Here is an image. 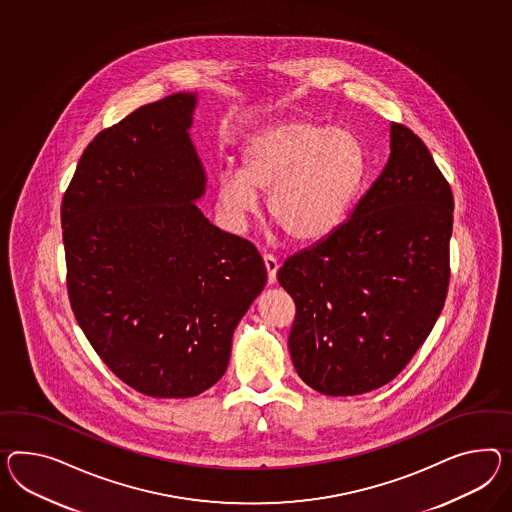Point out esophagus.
Listing matches in <instances>:
<instances>
[{
    "label": "esophagus",
    "instance_id": "obj_1",
    "mask_svg": "<svg viewBox=\"0 0 512 512\" xmlns=\"http://www.w3.org/2000/svg\"><path fill=\"white\" fill-rule=\"evenodd\" d=\"M263 263H265V269H267V282H269V284H275L276 271H278V262H276L275 256L263 254Z\"/></svg>",
    "mask_w": 512,
    "mask_h": 512
}]
</instances>
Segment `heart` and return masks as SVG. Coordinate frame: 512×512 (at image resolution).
Wrapping results in <instances>:
<instances>
[{"label":"heart","mask_w":512,"mask_h":512,"mask_svg":"<svg viewBox=\"0 0 512 512\" xmlns=\"http://www.w3.org/2000/svg\"><path fill=\"white\" fill-rule=\"evenodd\" d=\"M364 174V152L353 133L314 120H284L256 133L243 150L241 171L219 176L217 202L241 226L267 193L271 221L310 243L328 236L349 208Z\"/></svg>","instance_id":"obj_1"}]
</instances>
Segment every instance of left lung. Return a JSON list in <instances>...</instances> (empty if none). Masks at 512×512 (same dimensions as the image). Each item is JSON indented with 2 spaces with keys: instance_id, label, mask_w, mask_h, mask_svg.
Wrapping results in <instances>:
<instances>
[{
  "instance_id": "1",
  "label": "left lung",
  "mask_w": 512,
  "mask_h": 512,
  "mask_svg": "<svg viewBox=\"0 0 512 512\" xmlns=\"http://www.w3.org/2000/svg\"><path fill=\"white\" fill-rule=\"evenodd\" d=\"M390 150L351 217L278 269L297 310L293 366L321 394H366L394 380L446 302L451 187L405 124L392 122Z\"/></svg>"
}]
</instances>
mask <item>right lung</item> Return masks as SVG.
Returning a JSON list of instances; mask_svg holds the SVG:
<instances>
[{
	"instance_id": "obj_1",
	"label": "right lung",
	"mask_w": 512,
	"mask_h": 512,
	"mask_svg": "<svg viewBox=\"0 0 512 512\" xmlns=\"http://www.w3.org/2000/svg\"><path fill=\"white\" fill-rule=\"evenodd\" d=\"M195 94L135 109L92 139L61 204L66 288L96 354L150 397L202 394L262 293L256 247L198 210L206 176L189 139Z\"/></svg>"
}]
</instances>
